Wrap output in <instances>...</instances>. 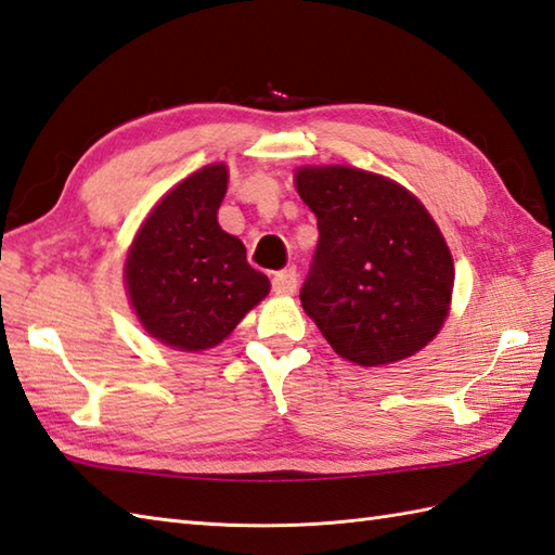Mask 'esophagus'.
<instances>
[{
	"mask_svg": "<svg viewBox=\"0 0 555 555\" xmlns=\"http://www.w3.org/2000/svg\"><path fill=\"white\" fill-rule=\"evenodd\" d=\"M294 289H297V270L287 268V270H280V273L273 275V292L280 294V297L294 294Z\"/></svg>",
	"mask_w": 555,
	"mask_h": 555,
	"instance_id": "obj_1",
	"label": "esophagus"
}]
</instances>
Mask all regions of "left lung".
<instances>
[{
  "mask_svg": "<svg viewBox=\"0 0 555 555\" xmlns=\"http://www.w3.org/2000/svg\"><path fill=\"white\" fill-rule=\"evenodd\" d=\"M301 201L319 220L301 307L337 354L359 366L412 357L443 325L455 268L431 215L410 191L354 167H301Z\"/></svg>",
  "mask_w": 555,
  "mask_h": 555,
  "instance_id": "left-lung-1",
  "label": "left lung"
}]
</instances>
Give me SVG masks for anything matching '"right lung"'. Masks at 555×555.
I'll use <instances>...</instances> for the list:
<instances>
[{"instance_id": "add662e5", "label": "right lung", "mask_w": 555, "mask_h": 555, "mask_svg": "<svg viewBox=\"0 0 555 555\" xmlns=\"http://www.w3.org/2000/svg\"><path fill=\"white\" fill-rule=\"evenodd\" d=\"M224 191V165L186 177L143 222L124 268L145 331L184 352L222 343L270 289L244 244L218 224Z\"/></svg>"}]
</instances>
